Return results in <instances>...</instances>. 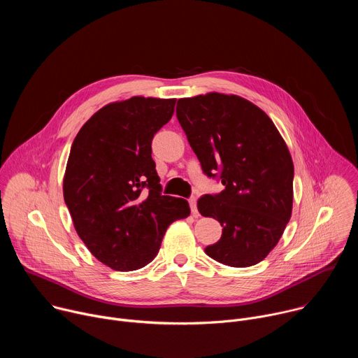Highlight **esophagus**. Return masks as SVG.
<instances>
[{
  "label": "esophagus",
  "mask_w": 358,
  "mask_h": 358,
  "mask_svg": "<svg viewBox=\"0 0 358 358\" xmlns=\"http://www.w3.org/2000/svg\"><path fill=\"white\" fill-rule=\"evenodd\" d=\"M188 202H189L191 214H192L194 217H198V210H196V198H195V196H192V198H189V199H188Z\"/></svg>",
  "instance_id": "34e87169"
}]
</instances>
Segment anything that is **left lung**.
Segmentation results:
<instances>
[{"label": "left lung", "instance_id": "8db88e82", "mask_svg": "<svg viewBox=\"0 0 358 358\" xmlns=\"http://www.w3.org/2000/svg\"><path fill=\"white\" fill-rule=\"evenodd\" d=\"M177 119L202 171L220 173L225 185L198 199L199 214L222 227L206 253L234 268L259 264L292 217L294 167L283 137L262 109L236 94L180 99Z\"/></svg>", "mask_w": 358, "mask_h": 358}]
</instances>
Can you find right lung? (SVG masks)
<instances>
[{"mask_svg": "<svg viewBox=\"0 0 358 358\" xmlns=\"http://www.w3.org/2000/svg\"><path fill=\"white\" fill-rule=\"evenodd\" d=\"M176 99L134 96L97 110L79 130L64 176L73 227L93 257L127 272L150 264L170 224L189 215L184 198L162 195L151 140Z\"/></svg>", "mask_w": 358, "mask_h": 358, "instance_id": "right-lung-1", "label": "right lung"}]
</instances>
